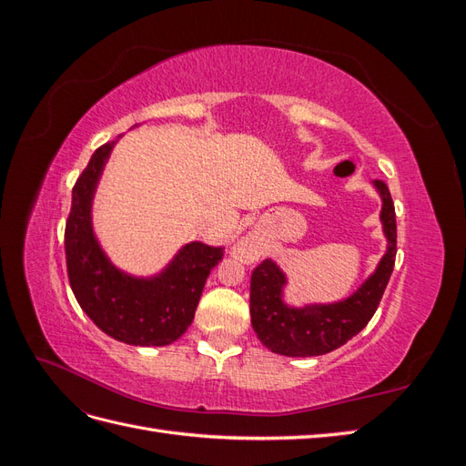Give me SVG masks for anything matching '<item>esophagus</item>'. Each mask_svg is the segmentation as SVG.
Segmentation results:
<instances>
[{
  "mask_svg": "<svg viewBox=\"0 0 466 466\" xmlns=\"http://www.w3.org/2000/svg\"><path fill=\"white\" fill-rule=\"evenodd\" d=\"M235 252H237V257L243 258L245 262L255 260L258 257V248L255 247V243H252V238H243V241L237 245Z\"/></svg>",
  "mask_w": 466,
  "mask_h": 466,
  "instance_id": "1",
  "label": "esophagus"
}]
</instances>
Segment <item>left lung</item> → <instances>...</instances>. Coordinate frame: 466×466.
Returning <instances> with one entry per match:
<instances>
[{
	"label": "left lung",
	"instance_id": "obj_1",
	"mask_svg": "<svg viewBox=\"0 0 466 466\" xmlns=\"http://www.w3.org/2000/svg\"><path fill=\"white\" fill-rule=\"evenodd\" d=\"M380 196V225L387 238V250L375 272L342 301L288 305L284 289L288 276L266 258L250 276V322L258 340L279 356L313 358L344 346L375 315L397 257V218L390 192L383 180H373Z\"/></svg>",
	"mask_w": 466,
	"mask_h": 466
}]
</instances>
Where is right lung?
<instances>
[{
    "label": "right lung",
    "instance_id": "1",
    "mask_svg": "<svg viewBox=\"0 0 466 466\" xmlns=\"http://www.w3.org/2000/svg\"><path fill=\"white\" fill-rule=\"evenodd\" d=\"M115 144L93 153L72 190L64 243L69 286L86 315L110 338L130 346H168L190 327L211 268L223 258V247L187 243L153 276L120 270L93 229V198Z\"/></svg>",
    "mask_w": 466,
    "mask_h": 466
}]
</instances>
